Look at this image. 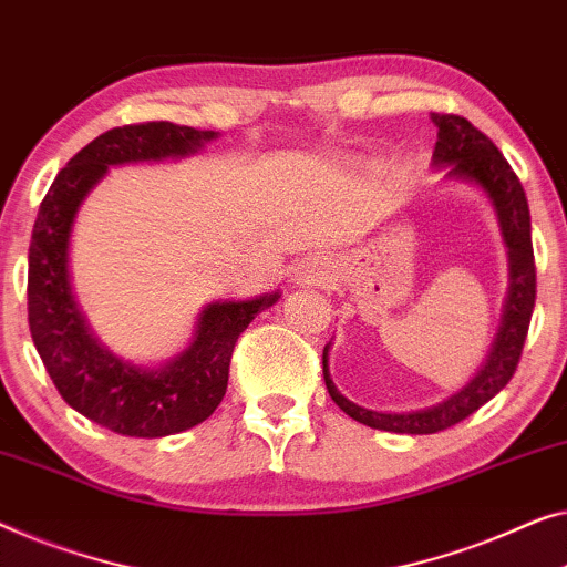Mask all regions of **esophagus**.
Returning a JSON list of instances; mask_svg holds the SVG:
<instances>
[{
	"label": "esophagus",
	"instance_id": "obj_1",
	"mask_svg": "<svg viewBox=\"0 0 567 567\" xmlns=\"http://www.w3.org/2000/svg\"><path fill=\"white\" fill-rule=\"evenodd\" d=\"M293 276H297V284H315V286H319L327 278V270L322 268V264L307 260V264H303Z\"/></svg>",
	"mask_w": 567,
	"mask_h": 567
}]
</instances>
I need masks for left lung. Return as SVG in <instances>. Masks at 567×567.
I'll return each instance as SVG.
<instances>
[{"instance_id":"obj_1","label":"left lung","mask_w":567,"mask_h":567,"mask_svg":"<svg viewBox=\"0 0 567 567\" xmlns=\"http://www.w3.org/2000/svg\"><path fill=\"white\" fill-rule=\"evenodd\" d=\"M432 122L437 127L432 166L445 168V182H461L481 188L491 209H494L508 258V289L502 309V324H498L496 338L491 342V350L478 368V373L461 391H455L453 396L426 409H414V412H375V409H365L348 396H342L338 385L332 383L330 358H327L332 342L324 344L322 373L334 404L360 424L399 434H434L447 430V426L463 422L465 416L478 412L486 401L494 399L512 381L516 365H519L524 340H527L537 293L529 204L519 178H516L504 155L498 153V147L465 117H457V114H432Z\"/></svg>"}]
</instances>
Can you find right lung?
<instances>
[{
  "instance_id": "obj_1",
  "label": "right lung",
  "mask_w": 567,
  "mask_h": 567,
  "mask_svg": "<svg viewBox=\"0 0 567 567\" xmlns=\"http://www.w3.org/2000/svg\"><path fill=\"white\" fill-rule=\"evenodd\" d=\"M217 135L174 122L106 130L65 163L32 227L28 319L38 355L65 404L127 437H166L212 416L227 391L237 338L258 311L281 299V291L212 301L196 317L186 350L158 365L135 363L106 348L79 307L69 258L73 225L112 166L186 158Z\"/></svg>"
}]
</instances>
